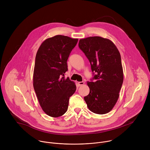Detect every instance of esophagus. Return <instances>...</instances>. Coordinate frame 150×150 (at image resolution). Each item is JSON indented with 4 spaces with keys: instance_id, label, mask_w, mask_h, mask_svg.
Segmentation results:
<instances>
[{
    "instance_id": "esophagus-1",
    "label": "esophagus",
    "mask_w": 150,
    "mask_h": 150,
    "mask_svg": "<svg viewBox=\"0 0 150 150\" xmlns=\"http://www.w3.org/2000/svg\"><path fill=\"white\" fill-rule=\"evenodd\" d=\"M78 84H79V86H82V85H83L84 83H85V82H83V81H81V82H78Z\"/></svg>"
}]
</instances>
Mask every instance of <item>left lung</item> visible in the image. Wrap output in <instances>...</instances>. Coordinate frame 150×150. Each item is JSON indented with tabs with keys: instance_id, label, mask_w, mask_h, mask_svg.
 <instances>
[{
	"instance_id": "obj_1",
	"label": "left lung",
	"mask_w": 150,
	"mask_h": 150,
	"mask_svg": "<svg viewBox=\"0 0 150 150\" xmlns=\"http://www.w3.org/2000/svg\"><path fill=\"white\" fill-rule=\"evenodd\" d=\"M78 46L89 60L92 71L96 74L94 82H87L90 93L84 97V100L92 112L108 113L119 98L123 81L120 53L111 40L98 36L80 39Z\"/></svg>"
}]
</instances>
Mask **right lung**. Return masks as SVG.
Wrapping results in <instances>:
<instances>
[{"instance_id":"add662e5","label":"right lung","mask_w":150,"mask_h":150,"mask_svg":"<svg viewBox=\"0 0 150 150\" xmlns=\"http://www.w3.org/2000/svg\"><path fill=\"white\" fill-rule=\"evenodd\" d=\"M78 41L57 35L45 40L37 52L33 87L42 110L51 117L67 112L69 97L76 91L75 82L64 75L68 71V59Z\"/></svg>"}]
</instances>
